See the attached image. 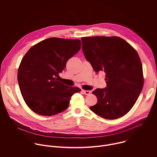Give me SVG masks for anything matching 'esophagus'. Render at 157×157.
<instances>
[{
	"mask_svg": "<svg viewBox=\"0 0 157 157\" xmlns=\"http://www.w3.org/2000/svg\"><path fill=\"white\" fill-rule=\"evenodd\" d=\"M82 92L83 93V94H86V95H89V94H91V91H86V90H82Z\"/></svg>",
	"mask_w": 157,
	"mask_h": 157,
	"instance_id": "obj_1",
	"label": "esophagus"
}]
</instances>
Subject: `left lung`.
Listing matches in <instances>:
<instances>
[{
    "label": "left lung",
    "instance_id": "8db88e82",
    "mask_svg": "<svg viewBox=\"0 0 157 157\" xmlns=\"http://www.w3.org/2000/svg\"><path fill=\"white\" fill-rule=\"evenodd\" d=\"M82 50L98 73H105L107 87L93 93L98 102L90 109L105 119L125 115L136 102L144 86L142 64L130 44L117 36L82 37Z\"/></svg>",
    "mask_w": 157,
    "mask_h": 157
}]
</instances>
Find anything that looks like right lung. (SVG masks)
Segmentation results:
<instances>
[{
	"label": "right lung",
	"mask_w": 157,
	"mask_h": 157,
	"mask_svg": "<svg viewBox=\"0 0 157 157\" xmlns=\"http://www.w3.org/2000/svg\"><path fill=\"white\" fill-rule=\"evenodd\" d=\"M79 40L49 38L33 46L22 58L17 79L25 103L34 113L51 116L68 108L81 91L58 81L67 61L81 49Z\"/></svg>",
	"instance_id": "add662e5"
}]
</instances>
